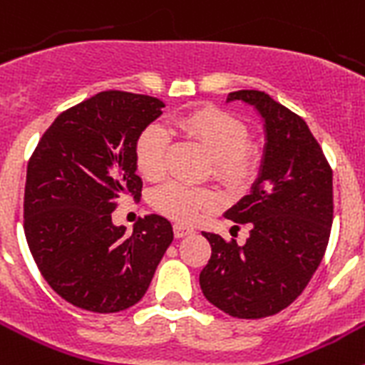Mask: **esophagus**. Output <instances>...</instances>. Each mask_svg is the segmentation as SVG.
Wrapping results in <instances>:
<instances>
[{
  "mask_svg": "<svg viewBox=\"0 0 365 365\" xmlns=\"http://www.w3.org/2000/svg\"><path fill=\"white\" fill-rule=\"evenodd\" d=\"M193 228L192 227H185V225H179V222H177V225H173V234H175V237H186V235H190V234H193Z\"/></svg>",
  "mask_w": 365,
  "mask_h": 365,
  "instance_id": "obj_1",
  "label": "esophagus"
}]
</instances>
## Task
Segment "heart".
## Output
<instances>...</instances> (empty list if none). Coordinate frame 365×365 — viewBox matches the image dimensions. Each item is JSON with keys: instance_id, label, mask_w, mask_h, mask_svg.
I'll return each mask as SVG.
<instances>
[{"instance_id": "b5f03b06", "label": "heart", "mask_w": 365, "mask_h": 365, "mask_svg": "<svg viewBox=\"0 0 365 365\" xmlns=\"http://www.w3.org/2000/svg\"><path fill=\"white\" fill-rule=\"evenodd\" d=\"M175 125L212 157V173L230 190L247 188L261 168L259 144L248 140V125L241 117L215 106L190 109L175 118ZM170 138L159 124L148 125L135 144V163L140 175L159 179L166 168ZM151 206L166 217L193 221L212 210L217 195L205 186L168 180L151 192Z\"/></svg>"}]
</instances>
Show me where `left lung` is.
<instances>
[{
    "label": "left lung",
    "instance_id": "obj_1",
    "mask_svg": "<svg viewBox=\"0 0 365 365\" xmlns=\"http://www.w3.org/2000/svg\"><path fill=\"white\" fill-rule=\"evenodd\" d=\"M241 100L265 122V153L250 195L225 217L250 228L245 245L202 232L212 247L199 274L205 298L222 312L257 320L289 307L320 265L333 225V170L302 117L263 91Z\"/></svg>",
    "mask_w": 365,
    "mask_h": 365
}]
</instances>
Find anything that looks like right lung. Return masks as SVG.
Instances as JSON below:
<instances>
[{"mask_svg":"<svg viewBox=\"0 0 365 365\" xmlns=\"http://www.w3.org/2000/svg\"><path fill=\"white\" fill-rule=\"evenodd\" d=\"M163 108L155 96L102 91L60 113L29 160L25 237L45 282L74 307L135 305L173 241L160 215L140 219L131 235L111 221L124 195H140L135 144Z\"/></svg>","mask_w":365,"mask_h":365,"instance_id":"add662e5","label":"right lung"}]
</instances>
